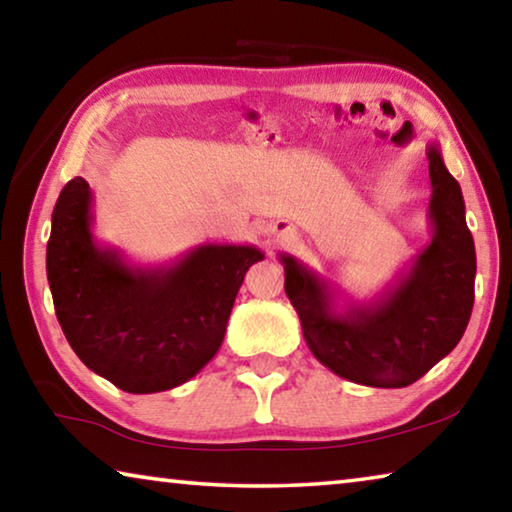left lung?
I'll list each match as a JSON object with an SVG mask.
<instances>
[{"mask_svg": "<svg viewBox=\"0 0 512 512\" xmlns=\"http://www.w3.org/2000/svg\"><path fill=\"white\" fill-rule=\"evenodd\" d=\"M429 221L433 237L370 305L336 309L323 277L282 255L284 291L296 307L314 357L343 379L404 388L452 352L470 323L476 253L461 185L429 146Z\"/></svg>", "mask_w": 512, "mask_h": 512, "instance_id": "1", "label": "left lung"}]
</instances>
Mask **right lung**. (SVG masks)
<instances>
[{
    "mask_svg": "<svg viewBox=\"0 0 512 512\" xmlns=\"http://www.w3.org/2000/svg\"><path fill=\"white\" fill-rule=\"evenodd\" d=\"M92 189L74 178L51 214L47 280L85 366L126 393L185 384L219 352L255 246L203 244L164 266L128 264L92 235Z\"/></svg>",
    "mask_w": 512,
    "mask_h": 512,
    "instance_id": "obj_1",
    "label": "right lung"
}]
</instances>
